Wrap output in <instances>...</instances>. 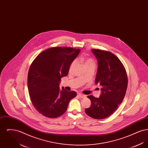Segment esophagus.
Returning <instances> with one entry per match:
<instances>
[{
  "instance_id": "obj_1",
  "label": "esophagus",
  "mask_w": 148,
  "mask_h": 148,
  "mask_svg": "<svg viewBox=\"0 0 148 148\" xmlns=\"http://www.w3.org/2000/svg\"><path fill=\"white\" fill-rule=\"evenodd\" d=\"M78 96L80 98H86V95H85L84 94H79Z\"/></svg>"
}]
</instances>
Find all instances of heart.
<instances>
[{"label": "heart", "instance_id": "1", "mask_svg": "<svg viewBox=\"0 0 148 148\" xmlns=\"http://www.w3.org/2000/svg\"><path fill=\"white\" fill-rule=\"evenodd\" d=\"M77 60H79L81 62H82L83 63H84L85 66L90 65V64H94V62L92 58H86L85 56H82L79 59H77ZM77 60H74L72 61V62L71 63V65L69 66V70L70 71L74 69V68L75 66V65L77 64Z\"/></svg>", "mask_w": 148, "mask_h": 148}]
</instances>
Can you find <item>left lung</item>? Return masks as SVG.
Instances as JSON below:
<instances>
[{
    "instance_id": "obj_1",
    "label": "left lung",
    "mask_w": 148,
    "mask_h": 148,
    "mask_svg": "<svg viewBox=\"0 0 148 148\" xmlns=\"http://www.w3.org/2000/svg\"><path fill=\"white\" fill-rule=\"evenodd\" d=\"M98 64L95 83L101 86L100 97L89 95L91 106L85 109L92 118L103 119L110 116L121 103L127 91V77L118 58L106 50L92 49Z\"/></svg>"
}]
</instances>
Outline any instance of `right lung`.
I'll return each mask as SVG.
<instances>
[{"label": "right lung", "mask_w": 148, "mask_h": 148, "mask_svg": "<svg viewBox=\"0 0 148 148\" xmlns=\"http://www.w3.org/2000/svg\"><path fill=\"white\" fill-rule=\"evenodd\" d=\"M80 50L54 47L36 57L28 74L30 98L36 110L43 116L54 118L66 112L71 99L77 92L60 90L61 78L68 75L71 63Z\"/></svg>", "instance_id": "1"}]
</instances>
